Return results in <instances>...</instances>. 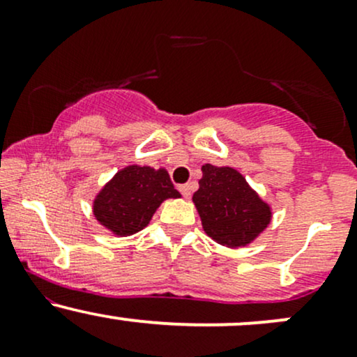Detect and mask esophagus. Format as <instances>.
<instances>
[{"instance_id":"esophagus-1","label":"esophagus","mask_w":357,"mask_h":357,"mask_svg":"<svg viewBox=\"0 0 357 357\" xmlns=\"http://www.w3.org/2000/svg\"><path fill=\"white\" fill-rule=\"evenodd\" d=\"M179 191H181V195L184 198H191V186L190 184H183V186H179Z\"/></svg>"}]
</instances>
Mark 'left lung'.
<instances>
[{"mask_svg": "<svg viewBox=\"0 0 357 357\" xmlns=\"http://www.w3.org/2000/svg\"><path fill=\"white\" fill-rule=\"evenodd\" d=\"M202 171L192 203L204 233L223 247H247L270 225L272 208L233 167L204 165Z\"/></svg>", "mask_w": 357, "mask_h": 357, "instance_id": "left-lung-1", "label": "left lung"}]
</instances>
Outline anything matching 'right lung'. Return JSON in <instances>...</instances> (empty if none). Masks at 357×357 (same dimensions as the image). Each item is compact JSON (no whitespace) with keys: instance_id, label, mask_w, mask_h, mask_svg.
I'll list each match as a JSON object with an SVG mask.
<instances>
[{"instance_id":"1","label":"right lung","mask_w":357,"mask_h":357,"mask_svg":"<svg viewBox=\"0 0 357 357\" xmlns=\"http://www.w3.org/2000/svg\"><path fill=\"white\" fill-rule=\"evenodd\" d=\"M169 198H181L165 167L130 165L122 167L97 192L92 211L96 220L116 236L144 230L151 218Z\"/></svg>"}]
</instances>
